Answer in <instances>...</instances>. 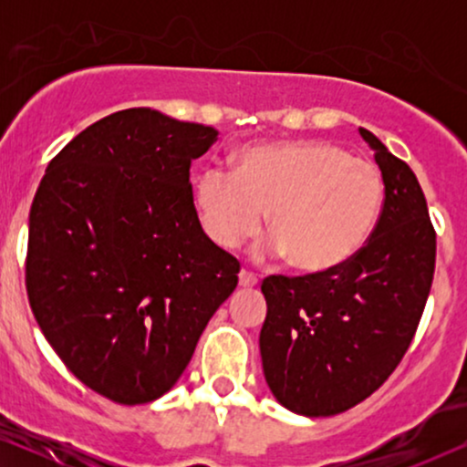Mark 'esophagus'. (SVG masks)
<instances>
[{
    "instance_id": "34e87169",
    "label": "esophagus",
    "mask_w": 467,
    "mask_h": 467,
    "mask_svg": "<svg viewBox=\"0 0 467 467\" xmlns=\"http://www.w3.org/2000/svg\"><path fill=\"white\" fill-rule=\"evenodd\" d=\"M257 283H259V278L254 276L253 272H248V270L240 272V286H244V289H251V286H257Z\"/></svg>"
}]
</instances>
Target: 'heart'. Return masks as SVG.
<instances>
[{"instance_id": "1", "label": "heart", "mask_w": 467, "mask_h": 467, "mask_svg": "<svg viewBox=\"0 0 467 467\" xmlns=\"http://www.w3.org/2000/svg\"><path fill=\"white\" fill-rule=\"evenodd\" d=\"M385 184L374 163L329 142H286L242 150L235 170L208 168L195 182L203 234L221 248L253 235L267 213L257 254L289 257L304 272L336 270L366 246Z\"/></svg>"}]
</instances>
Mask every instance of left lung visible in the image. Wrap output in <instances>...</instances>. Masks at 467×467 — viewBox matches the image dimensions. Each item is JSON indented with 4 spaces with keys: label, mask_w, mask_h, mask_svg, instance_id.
Masks as SVG:
<instances>
[{
    "label": "left lung",
    "mask_w": 467,
    "mask_h": 467,
    "mask_svg": "<svg viewBox=\"0 0 467 467\" xmlns=\"http://www.w3.org/2000/svg\"><path fill=\"white\" fill-rule=\"evenodd\" d=\"M359 133L385 182L366 246L336 270L261 285L265 382L304 417L348 410L391 376L419 327L436 267V232L417 176L372 131Z\"/></svg>",
    "instance_id": "left-lung-1"
}]
</instances>
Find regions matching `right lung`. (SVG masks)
Segmentation results:
<instances>
[{
  "mask_svg": "<svg viewBox=\"0 0 467 467\" xmlns=\"http://www.w3.org/2000/svg\"><path fill=\"white\" fill-rule=\"evenodd\" d=\"M216 136L152 108L114 112L63 146L31 203L36 321L69 372L117 404L168 393L238 285L189 182Z\"/></svg>",
  "mask_w": 467,
  "mask_h": 467,
  "instance_id": "add662e5",
  "label": "right lung"
}]
</instances>
